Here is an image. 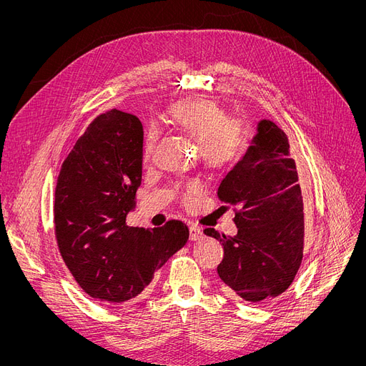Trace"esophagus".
I'll return each mask as SVG.
<instances>
[{"label":"esophagus","instance_id":"34e87169","mask_svg":"<svg viewBox=\"0 0 366 366\" xmlns=\"http://www.w3.org/2000/svg\"><path fill=\"white\" fill-rule=\"evenodd\" d=\"M203 237V232L199 225H189V239L191 240H200Z\"/></svg>","mask_w":366,"mask_h":366}]
</instances>
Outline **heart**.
Returning a JSON list of instances; mask_svg holds the SVG:
<instances>
[{"label": "heart", "instance_id": "heart-1", "mask_svg": "<svg viewBox=\"0 0 366 366\" xmlns=\"http://www.w3.org/2000/svg\"><path fill=\"white\" fill-rule=\"evenodd\" d=\"M167 123L197 142L202 162L214 170L234 166L249 148V127L243 120L228 119L227 111L210 99H187L173 104L166 112ZM154 145L149 132L144 144V157L148 159ZM196 182L184 191V199L197 191Z\"/></svg>", "mask_w": 366, "mask_h": 366}]
</instances>
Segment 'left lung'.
Listing matches in <instances>:
<instances>
[{"label":"left lung","instance_id":"1","mask_svg":"<svg viewBox=\"0 0 366 366\" xmlns=\"http://www.w3.org/2000/svg\"><path fill=\"white\" fill-rule=\"evenodd\" d=\"M257 130L218 188L221 202L239 207L237 234L204 229L224 247L217 270L225 292L251 302L279 297L291 286L304 249L302 182L287 137L270 120H261Z\"/></svg>","mask_w":366,"mask_h":366}]
</instances>
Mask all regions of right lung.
Returning a JSON list of instances; mask_svg holds the SVG:
<instances>
[{"label": "right lung", "mask_w": 366, "mask_h": 366, "mask_svg": "<svg viewBox=\"0 0 366 366\" xmlns=\"http://www.w3.org/2000/svg\"><path fill=\"white\" fill-rule=\"evenodd\" d=\"M144 129L137 115L96 117L65 159L54 189V233L71 274L92 298L120 304L187 243L188 227H129L142 178Z\"/></svg>", "instance_id": "1"}]
</instances>
